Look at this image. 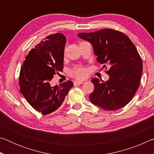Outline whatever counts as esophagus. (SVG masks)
Instances as JSON below:
<instances>
[{
  "label": "esophagus",
  "mask_w": 154,
  "mask_h": 154,
  "mask_svg": "<svg viewBox=\"0 0 154 154\" xmlns=\"http://www.w3.org/2000/svg\"><path fill=\"white\" fill-rule=\"evenodd\" d=\"M83 83V82L82 80H75L74 82V85H80Z\"/></svg>",
  "instance_id": "obj_1"
}]
</instances>
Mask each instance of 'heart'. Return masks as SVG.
Wrapping results in <instances>:
<instances>
[{
	"label": "heart",
	"mask_w": 154,
	"mask_h": 154,
	"mask_svg": "<svg viewBox=\"0 0 154 154\" xmlns=\"http://www.w3.org/2000/svg\"><path fill=\"white\" fill-rule=\"evenodd\" d=\"M69 74L72 77L80 79V78H83L85 76V75H86V71H85L84 68L82 66H75L72 68V69H70Z\"/></svg>",
	"instance_id": "1"
}]
</instances>
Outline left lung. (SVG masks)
<instances>
[{
  "label": "left lung",
  "instance_id": "1",
  "mask_svg": "<svg viewBox=\"0 0 154 154\" xmlns=\"http://www.w3.org/2000/svg\"><path fill=\"white\" fill-rule=\"evenodd\" d=\"M77 36L92 44L98 62L110 67L108 81L92 79L94 90L89 96L91 103L107 111L126 105L139 88L143 72L142 60L133 43L124 33L109 28Z\"/></svg>",
  "mask_w": 154,
  "mask_h": 154
}]
</instances>
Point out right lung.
I'll return each mask as SVG.
<instances>
[{
	"label": "right lung",
	"instance_id": "1",
	"mask_svg": "<svg viewBox=\"0 0 154 154\" xmlns=\"http://www.w3.org/2000/svg\"><path fill=\"white\" fill-rule=\"evenodd\" d=\"M66 37L61 33L49 35L31 49L21 68L20 92L28 103L44 116L57 110L73 85L71 81L50 85V81L64 68Z\"/></svg>",
	"mask_w": 154,
	"mask_h": 154
}]
</instances>
